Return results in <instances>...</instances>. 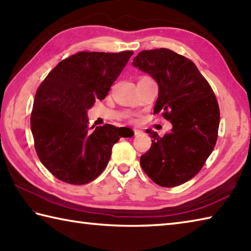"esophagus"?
Segmentation results:
<instances>
[{
    "label": "esophagus",
    "mask_w": 251,
    "mask_h": 251,
    "mask_svg": "<svg viewBox=\"0 0 251 251\" xmlns=\"http://www.w3.org/2000/svg\"><path fill=\"white\" fill-rule=\"evenodd\" d=\"M133 132H134V135H139V134L142 133V131H141V130H138V129H134Z\"/></svg>",
    "instance_id": "obj_1"
}]
</instances>
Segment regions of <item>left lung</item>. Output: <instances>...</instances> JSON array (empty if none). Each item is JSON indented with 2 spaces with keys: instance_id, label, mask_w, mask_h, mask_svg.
<instances>
[{
  "instance_id": "obj_1",
  "label": "left lung",
  "mask_w": 251,
  "mask_h": 251,
  "mask_svg": "<svg viewBox=\"0 0 251 251\" xmlns=\"http://www.w3.org/2000/svg\"><path fill=\"white\" fill-rule=\"evenodd\" d=\"M132 64L158 84L154 113L163 111L173 125L163 138L146 130L153 140L141 166L158 186H179L200 172L214 149L220 125L216 97L196 64L169 49L141 51Z\"/></svg>"
}]
</instances>
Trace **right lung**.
Returning <instances> with one entry per match:
<instances>
[{
  "label": "right lung",
  "instance_id": "add662e5",
  "mask_svg": "<svg viewBox=\"0 0 251 251\" xmlns=\"http://www.w3.org/2000/svg\"><path fill=\"white\" fill-rule=\"evenodd\" d=\"M133 51L77 52L64 59L38 87L30 116L35 149L42 165L71 184L93 181L106 168L124 129L87 126V110L107 96ZM93 129V127H92Z\"/></svg>",
  "mask_w": 251,
  "mask_h": 251
}]
</instances>
